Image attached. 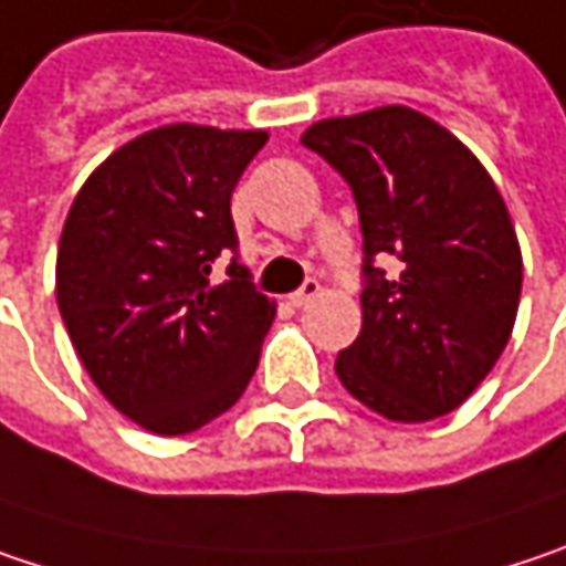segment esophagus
I'll list each match as a JSON object with an SVG mask.
<instances>
[{
  "label": "esophagus",
  "mask_w": 566,
  "mask_h": 566,
  "mask_svg": "<svg viewBox=\"0 0 566 566\" xmlns=\"http://www.w3.org/2000/svg\"><path fill=\"white\" fill-rule=\"evenodd\" d=\"M318 293H322V286H318V280H305L303 286H300V290H296V293L290 296V303L300 305V308H303V305L312 303V300H315Z\"/></svg>",
  "instance_id": "1"
}]
</instances>
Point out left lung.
Listing matches in <instances>:
<instances>
[{
  "label": "left lung",
  "mask_w": 566,
  "mask_h": 566,
  "mask_svg": "<svg viewBox=\"0 0 566 566\" xmlns=\"http://www.w3.org/2000/svg\"><path fill=\"white\" fill-rule=\"evenodd\" d=\"M303 144L354 192L364 325L335 360L342 386L392 422L458 409L500 360L522 293L503 196L448 128L406 105L325 118ZM396 256L386 277L376 258Z\"/></svg>",
  "instance_id": "8db88e82"
}]
</instances>
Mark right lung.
<instances>
[{"mask_svg": "<svg viewBox=\"0 0 566 566\" xmlns=\"http://www.w3.org/2000/svg\"><path fill=\"white\" fill-rule=\"evenodd\" d=\"M266 132L167 125L118 147L76 192L57 305L102 396L157 434H189L248 389L276 305L238 263L231 192ZM235 258L222 284L211 263Z\"/></svg>", "mask_w": 566, "mask_h": 566, "instance_id": "obj_1", "label": "right lung"}]
</instances>
